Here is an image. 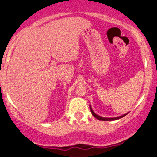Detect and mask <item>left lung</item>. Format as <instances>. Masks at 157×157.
Returning a JSON list of instances; mask_svg holds the SVG:
<instances>
[{
	"label": "left lung",
	"instance_id": "obj_1",
	"mask_svg": "<svg viewBox=\"0 0 157 157\" xmlns=\"http://www.w3.org/2000/svg\"><path fill=\"white\" fill-rule=\"evenodd\" d=\"M89 108H90V110H91V113H92V115L95 118L97 119V120H103V121H111V120H119V119L120 118H122L123 117H125V115H127L128 113H125V114L122 115V116H120V117H113V118H107V117H100L99 116V115H97V113H95L94 112V111L92 110V109H91V105H89Z\"/></svg>",
	"mask_w": 157,
	"mask_h": 157
}]
</instances>
